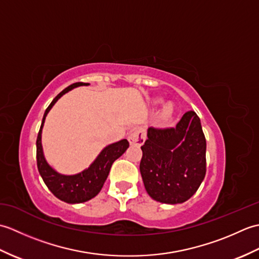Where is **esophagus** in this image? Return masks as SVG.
I'll return each mask as SVG.
<instances>
[{
  "mask_svg": "<svg viewBox=\"0 0 259 259\" xmlns=\"http://www.w3.org/2000/svg\"><path fill=\"white\" fill-rule=\"evenodd\" d=\"M128 140H129L130 144L136 145V146L144 145L145 141H146V133H145V130L142 129V128H140V126H139V128L133 130L130 133L129 137H128Z\"/></svg>",
  "mask_w": 259,
  "mask_h": 259,
  "instance_id": "obj_1",
  "label": "esophagus"
}]
</instances>
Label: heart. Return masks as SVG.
I'll list each match as a JSON object with an SVG mask.
<instances>
[{
	"label": "heart",
	"instance_id": "1",
	"mask_svg": "<svg viewBox=\"0 0 259 259\" xmlns=\"http://www.w3.org/2000/svg\"><path fill=\"white\" fill-rule=\"evenodd\" d=\"M174 106L171 103H168L166 104V106L163 107V110H162V114L164 115V117H170L174 113Z\"/></svg>",
	"mask_w": 259,
	"mask_h": 259
}]
</instances>
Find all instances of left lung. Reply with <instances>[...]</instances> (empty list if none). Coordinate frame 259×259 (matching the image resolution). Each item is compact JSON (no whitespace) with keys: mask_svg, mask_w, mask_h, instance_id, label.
I'll return each mask as SVG.
<instances>
[{"mask_svg":"<svg viewBox=\"0 0 259 259\" xmlns=\"http://www.w3.org/2000/svg\"><path fill=\"white\" fill-rule=\"evenodd\" d=\"M141 147L140 174L152 199L176 205L189 199L206 175V139L195 111L186 112L176 128H148Z\"/></svg>","mask_w":259,"mask_h":259,"instance_id":"1","label":"left lung"}]
</instances>
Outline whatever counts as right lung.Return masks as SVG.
Returning a JSON list of instances; mask_svg holds the SVG:
<instances>
[{"label":"right lung","mask_w":259,"mask_h":259,"mask_svg":"<svg viewBox=\"0 0 259 259\" xmlns=\"http://www.w3.org/2000/svg\"><path fill=\"white\" fill-rule=\"evenodd\" d=\"M82 85H89V83L76 82V83L65 88L63 91L60 92L53 99L50 106L47 108L45 115H43L41 128L40 131H38L36 139V162L38 172H40L49 190L57 198H59L60 200L68 203L85 202L92 199L93 197H96L102 189L112 163L119 157L122 156L129 147V142L126 139H122L104 147L89 167L75 175L60 174L49 164L45 157L42 147V129L43 125H45L47 115L54 104H56V102L63 95L74 89V88Z\"/></svg>","instance_id":"obj_1"}]
</instances>
